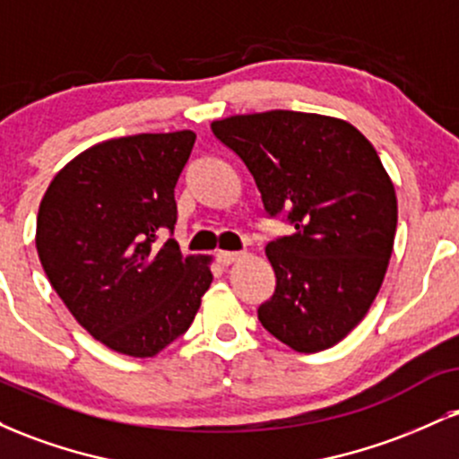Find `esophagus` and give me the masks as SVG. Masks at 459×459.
Returning <instances> with one entry per match:
<instances>
[{"instance_id":"34e87169","label":"esophagus","mask_w":459,"mask_h":459,"mask_svg":"<svg viewBox=\"0 0 459 459\" xmlns=\"http://www.w3.org/2000/svg\"><path fill=\"white\" fill-rule=\"evenodd\" d=\"M244 252H218V261L222 263V265H233V263L244 259Z\"/></svg>"}]
</instances>
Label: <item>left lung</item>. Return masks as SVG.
I'll return each mask as SVG.
<instances>
[{"label":"left lung","mask_w":459,"mask_h":459,"mask_svg":"<svg viewBox=\"0 0 459 459\" xmlns=\"http://www.w3.org/2000/svg\"><path fill=\"white\" fill-rule=\"evenodd\" d=\"M296 233L270 241L276 291L259 307L270 334L299 354L343 341L380 291L397 230V194L377 151L334 116L272 109L213 120Z\"/></svg>","instance_id":"obj_1"}]
</instances>
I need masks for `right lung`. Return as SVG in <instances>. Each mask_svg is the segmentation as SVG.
<instances>
[{"label":"right lung","instance_id":"obj_1","mask_svg":"<svg viewBox=\"0 0 459 459\" xmlns=\"http://www.w3.org/2000/svg\"><path fill=\"white\" fill-rule=\"evenodd\" d=\"M196 134L105 140L62 168L36 218L51 287L83 330L131 358H152L187 332L212 287L213 256H183L175 187Z\"/></svg>","mask_w":459,"mask_h":459}]
</instances>
